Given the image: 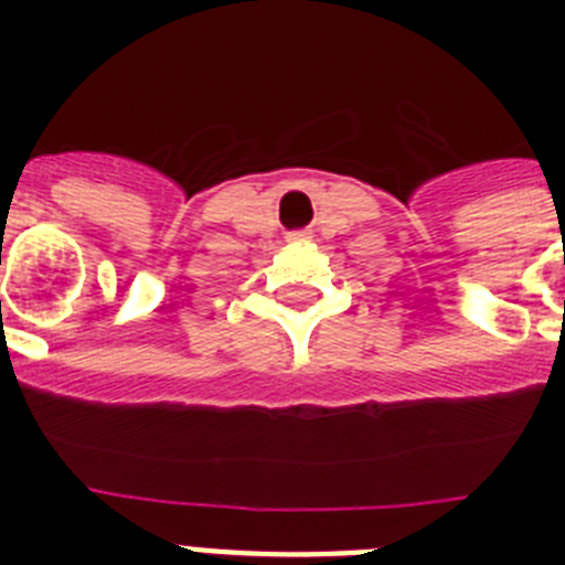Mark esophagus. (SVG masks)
Masks as SVG:
<instances>
[{"instance_id":"1","label":"esophagus","mask_w":565,"mask_h":565,"mask_svg":"<svg viewBox=\"0 0 565 565\" xmlns=\"http://www.w3.org/2000/svg\"><path fill=\"white\" fill-rule=\"evenodd\" d=\"M288 239H308V232H291Z\"/></svg>"}]
</instances>
